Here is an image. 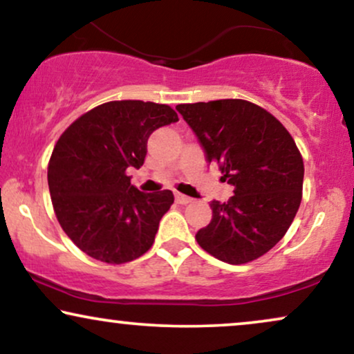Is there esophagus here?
<instances>
[{"label":"esophagus","instance_id":"34e87169","mask_svg":"<svg viewBox=\"0 0 354 354\" xmlns=\"http://www.w3.org/2000/svg\"><path fill=\"white\" fill-rule=\"evenodd\" d=\"M176 202L180 203V205H187V203L192 202V198L187 197V195H184V194H176Z\"/></svg>","mask_w":354,"mask_h":354}]
</instances>
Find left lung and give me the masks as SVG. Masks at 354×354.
I'll list each match as a JSON object with an SVG mask.
<instances>
[{
	"mask_svg": "<svg viewBox=\"0 0 354 354\" xmlns=\"http://www.w3.org/2000/svg\"><path fill=\"white\" fill-rule=\"evenodd\" d=\"M216 162L233 197L213 200L212 221L195 234L200 248L228 264H246L272 250L302 200L304 159L281 121L246 100L177 104Z\"/></svg>",
	"mask_w": 354,
	"mask_h": 354,
	"instance_id": "1",
	"label": "left lung"
}]
</instances>
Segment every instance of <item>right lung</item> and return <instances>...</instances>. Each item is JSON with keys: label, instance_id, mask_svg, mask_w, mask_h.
<instances>
[{"label": "right lung", "instance_id": "obj_1", "mask_svg": "<svg viewBox=\"0 0 354 354\" xmlns=\"http://www.w3.org/2000/svg\"><path fill=\"white\" fill-rule=\"evenodd\" d=\"M176 121L169 104L121 100L86 111L64 131L47 182L57 220L78 250L108 264L151 250L174 194L139 192L126 170L144 164L152 131Z\"/></svg>", "mask_w": 354, "mask_h": 354}]
</instances>
